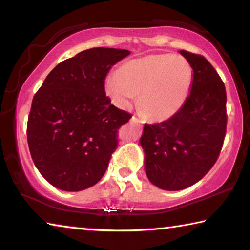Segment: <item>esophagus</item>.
Listing matches in <instances>:
<instances>
[{"label":"esophagus","instance_id":"obj_1","mask_svg":"<svg viewBox=\"0 0 250 250\" xmlns=\"http://www.w3.org/2000/svg\"><path fill=\"white\" fill-rule=\"evenodd\" d=\"M131 122H133V124H137V125L143 124V121L140 120V119H138L137 117H132V118H131Z\"/></svg>","mask_w":250,"mask_h":250}]
</instances>
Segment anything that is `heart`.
I'll list each match as a JSON object with an SVG mask.
<instances>
[{
  "instance_id": "heart-1",
  "label": "heart",
  "mask_w": 250,
  "mask_h": 250,
  "mask_svg": "<svg viewBox=\"0 0 250 250\" xmlns=\"http://www.w3.org/2000/svg\"><path fill=\"white\" fill-rule=\"evenodd\" d=\"M193 68L182 56L147 55L125 62L118 73L107 76L104 91L116 107L129 110L140 94V108L150 120L175 116L188 100Z\"/></svg>"
}]
</instances>
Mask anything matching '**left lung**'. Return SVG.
Instances as JSON below:
<instances>
[{
  "label": "left lung",
  "instance_id": "8db88e82",
  "mask_svg": "<svg viewBox=\"0 0 250 250\" xmlns=\"http://www.w3.org/2000/svg\"><path fill=\"white\" fill-rule=\"evenodd\" d=\"M180 54L193 68L188 98L170 119L145 125L140 138L147 179L166 191L200 181L216 162L226 132V90L217 71L201 55Z\"/></svg>",
  "mask_w": 250,
  "mask_h": 250
}]
</instances>
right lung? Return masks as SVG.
I'll list each match as a JSON object with an SVG mask.
<instances>
[{
  "mask_svg": "<svg viewBox=\"0 0 250 250\" xmlns=\"http://www.w3.org/2000/svg\"><path fill=\"white\" fill-rule=\"evenodd\" d=\"M130 55L97 47L58 64L34 96L27 121L33 162L55 188L78 192L98 183L131 118L104 91L110 68Z\"/></svg>",
  "mask_w": 250,
  "mask_h": 250,
  "instance_id": "add662e5",
  "label": "right lung"
}]
</instances>
